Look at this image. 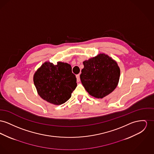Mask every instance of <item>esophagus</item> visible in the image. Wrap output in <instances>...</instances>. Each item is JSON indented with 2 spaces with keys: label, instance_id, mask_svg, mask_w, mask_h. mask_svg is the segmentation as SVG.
I'll return each instance as SVG.
<instances>
[{
  "label": "esophagus",
  "instance_id": "obj_1",
  "mask_svg": "<svg viewBox=\"0 0 154 154\" xmlns=\"http://www.w3.org/2000/svg\"><path fill=\"white\" fill-rule=\"evenodd\" d=\"M76 79H77V82H80V75H79V74L76 75Z\"/></svg>",
  "mask_w": 154,
  "mask_h": 154
}]
</instances>
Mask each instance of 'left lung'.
<instances>
[{"instance_id": "left-lung-1", "label": "left lung", "mask_w": 154, "mask_h": 154, "mask_svg": "<svg viewBox=\"0 0 154 154\" xmlns=\"http://www.w3.org/2000/svg\"><path fill=\"white\" fill-rule=\"evenodd\" d=\"M80 75L83 86L89 94L98 99L113 92L120 79V70L117 62L104 54H100L83 62Z\"/></svg>"}]
</instances>
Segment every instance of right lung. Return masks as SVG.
I'll use <instances>...</instances> for the list:
<instances>
[{
  "mask_svg": "<svg viewBox=\"0 0 154 154\" xmlns=\"http://www.w3.org/2000/svg\"><path fill=\"white\" fill-rule=\"evenodd\" d=\"M33 81L41 98L55 105L68 100L77 86L71 66L62 62L56 65L45 62L34 73Z\"/></svg>",
  "mask_w": 154,
  "mask_h": 154,
  "instance_id": "obj_1",
  "label": "right lung"
}]
</instances>
